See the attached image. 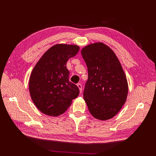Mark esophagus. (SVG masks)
<instances>
[{
	"label": "esophagus",
	"mask_w": 156,
	"mask_h": 156,
	"mask_svg": "<svg viewBox=\"0 0 156 156\" xmlns=\"http://www.w3.org/2000/svg\"><path fill=\"white\" fill-rule=\"evenodd\" d=\"M77 87H78L79 90H80V93H81L82 91V84H77Z\"/></svg>",
	"instance_id": "1"
}]
</instances>
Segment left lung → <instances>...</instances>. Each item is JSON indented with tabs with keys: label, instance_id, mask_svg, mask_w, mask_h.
Listing matches in <instances>:
<instances>
[{
	"label": "left lung",
	"instance_id": "left-lung-1",
	"mask_svg": "<svg viewBox=\"0 0 156 156\" xmlns=\"http://www.w3.org/2000/svg\"><path fill=\"white\" fill-rule=\"evenodd\" d=\"M88 68L83 97L90 114L101 121L108 120L120 111L128 94L125 74L117 55L103 43L82 49Z\"/></svg>",
	"mask_w": 156,
	"mask_h": 156
}]
</instances>
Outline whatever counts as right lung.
I'll return each instance as SVG.
<instances>
[{
  "label": "right lung",
  "instance_id": "obj_1",
  "mask_svg": "<svg viewBox=\"0 0 156 156\" xmlns=\"http://www.w3.org/2000/svg\"><path fill=\"white\" fill-rule=\"evenodd\" d=\"M80 49L79 46L56 44L46 51L33 69L29 78L31 98L44 114L57 117L66 112L79 95L78 87L69 81L68 60Z\"/></svg>",
  "mask_w": 156,
  "mask_h": 156
}]
</instances>
